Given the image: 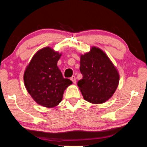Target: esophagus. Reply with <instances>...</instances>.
I'll return each mask as SVG.
<instances>
[{
    "label": "esophagus",
    "instance_id": "34e87169",
    "mask_svg": "<svg viewBox=\"0 0 147 147\" xmlns=\"http://www.w3.org/2000/svg\"><path fill=\"white\" fill-rule=\"evenodd\" d=\"M71 80L72 82H73L74 84H76V78L75 76H72V77L71 78V79H70Z\"/></svg>",
    "mask_w": 147,
    "mask_h": 147
}]
</instances>
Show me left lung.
<instances>
[{"label":"left lung","instance_id":"8db88e82","mask_svg":"<svg viewBox=\"0 0 147 147\" xmlns=\"http://www.w3.org/2000/svg\"><path fill=\"white\" fill-rule=\"evenodd\" d=\"M80 70L83 78L78 86L84 100L102 104L113 96L119 84V72L101 49L92 46L89 52L81 54Z\"/></svg>","mask_w":147,"mask_h":147}]
</instances>
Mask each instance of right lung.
Masks as SVG:
<instances>
[{"label":"right lung","instance_id":"1","mask_svg":"<svg viewBox=\"0 0 147 147\" xmlns=\"http://www.w3.org/2000/svg\"><path fill=\"white\" fill-rule=\"evenodd\" d=\"M61 53L45 47L36 52L26 67L23 80L27 92L36 103L53 108L61 102L66 88L72 84L63 78L57 61Z\"/></svg>","mask_w":147,"mask_h":147}]
</instances>
